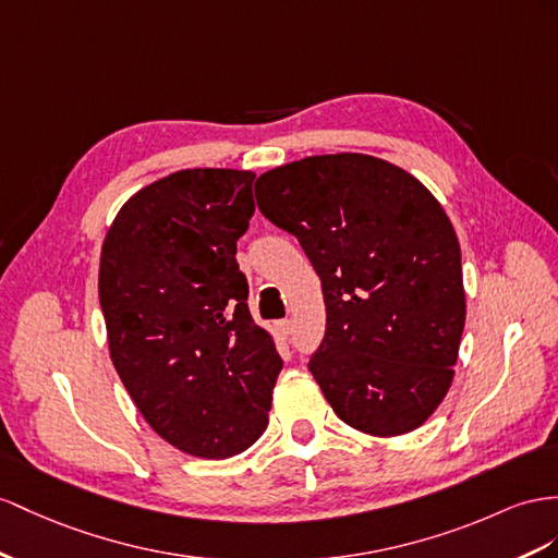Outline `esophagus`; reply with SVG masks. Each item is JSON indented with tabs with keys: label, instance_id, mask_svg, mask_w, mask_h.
I'll return each mask as SVG.
<instances>
[{
	"label": "esophagus",
	"instance_id": "34e87169",
	"mask_svg": "<svg viewBox=\"0 0 558 558\" xmlns=\"http://www.w3.org/2000/svg\"><path fill=\"white\" fill-rule=\"evenodd\" d=\"M276 330L280 337H290L292 335V320H278Z\"/></svg>",
	"mask_w": 558,
	"mask_h": 558
}]
</instances>
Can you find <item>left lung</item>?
<instances>
[{"instance_id": "left-lung-1", "label": "left lung", "mask_w": 558, "mask_h": 558, "mask_svg": "<svg viewBox=\"0 0 558 558\" xmlns=\"http://www.w3.org/2000/svg\"><path fill=\"white\" fill-rule=\"evenodd\" d=\"M254 195L320 278L327 323L308 369L327 403L365 434L415 432L450 389L466 318L446 209L410 171L363 153L268 169Z\"/></svg>"}]
</instances>
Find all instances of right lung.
I'll return each mask as SVG.
<instances>
[{
    "label": "right lung",
    "mask_w": 558,
    "mask_h": 558,
    "mask_svg": "<svg viewBox=\"0 0 558 558\" xmlns=\"http://www.w3.org/2000/svg\"><path fill=\"white\" fill-rule=\"evenodd\" d=\"M254 177L205 167L143 185L112 219L98 264L124 389L157 436L203 460L233 457L266 432L282 369L235 262Z\"/></svg>",
    "instance_id": "add662e5"
}]
</instances>
